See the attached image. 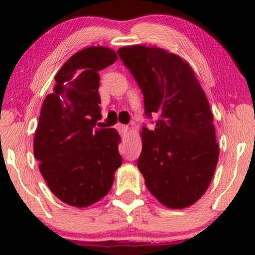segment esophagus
I'll return each instance as SVG.
<instances>
[{"label":"esophagus","mask_w":255,"mask_h":255,"mask_svg":"<svg viewBox=\"0 0 255 255\" xmlns=\"http://www.w3.org/2000/svg\"><path fill=\"white\" fill-rule=\"evenodd\" d=\"M118 128H119V130L124 133V135L128 132V129H129L127 125H123V124H118Z\"/></svg>","instance_id":"1"}]
</instances>
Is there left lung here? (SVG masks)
<instances>
[{"label": "left lung", "instance_id": "8db88e82", "mask_svg": "<svg viewBox=\"0 0 255 255\" xmlns=\"http://www.w3.org/2000/svg\"><path fill=\"white\" fill-rule=\"evenodd\" d=\"M118 54L144 94L145 114L156 127L140 131L137 165L149 192L172 209L204 196L214 176L219 147L209 102L192 67L157 47L127 46Z\"/></svg>", "mask_w": 255, "mask_h": 255}]
</instances>
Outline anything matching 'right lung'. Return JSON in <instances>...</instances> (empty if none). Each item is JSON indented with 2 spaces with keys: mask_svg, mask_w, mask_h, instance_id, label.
Returning a JSON list of instances; mask_svg holds the SVG:
<instances>
[{
  "mask_svg": "<svg viewBox=\"0 0 255 255\" xmlns=\"http://www.w3.org/2000/svg\"><path fill=\"white\" fill-rule=\"evenodd\" d=\"M108 47H88L68 58L44 100L34 132L33 153L50 191L65 204L84 208L110 191L123 159L114 128H96L101 119L99 71L117 60Z\"/></svg>",
  "mask_w": 255,
  "mask_h": 255,
  "instance_id": "add662e5",
  "label": "right lung"
}]
</instances>
